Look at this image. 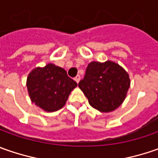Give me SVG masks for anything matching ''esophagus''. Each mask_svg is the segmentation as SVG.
<instances>
[{"mask_svg": "<svg viewBox=\"0 0 158 158\" xmlns=\"http://www.w3.org/2000/svg\"><path fill=\"white\" fill-rule=\"evenodd\" d=\"M80 80H81V76H79V75H77V76L75 77V81L78 83V82H80Z\"/></svg>", "mask_w": 158, "mask_h": 158, "instance_id": "obj_1", "label": "esophagus"}]
</instances>
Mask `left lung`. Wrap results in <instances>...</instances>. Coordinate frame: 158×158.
I'll list each match as a JSON object with an SVG mask.
<instances>
[{
    "mask_svg": "<svg viewBox=\"0 0 158 158\" xmlns=\"http://www.w3.org/2000/svg\"><path fill=\"white\" fill-rule=\"evenodd\" d=\"M78 86L93 108L101 112H110L124 102L130 79L128 73L116 62L92 61Z\"/></svg>",
    "mask_w": 158,
    "mask_h": 158,
    "instance_id": "8db88e82",
    "label": "left lung"
}]
</instances>
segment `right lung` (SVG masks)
I'll list each match as a JSON object with an SVG mask.
<instances>
[{"label": "right lung", "instance_id": "obj_1", "mask_svg": "<svg viewBox=\"0 0 158 158\" xmlns=\"http://www.w3.org/2000/svg\"><path fill=\"white\" fill-rule=\"evenodd\" d=\"M26 86L31 102L42 110L52 112L65 106L77 83L68 76L64 69L48 63L30 72Z\"/></svg>", "mask_w": 158, "mask_h": 158}]
</instances>
